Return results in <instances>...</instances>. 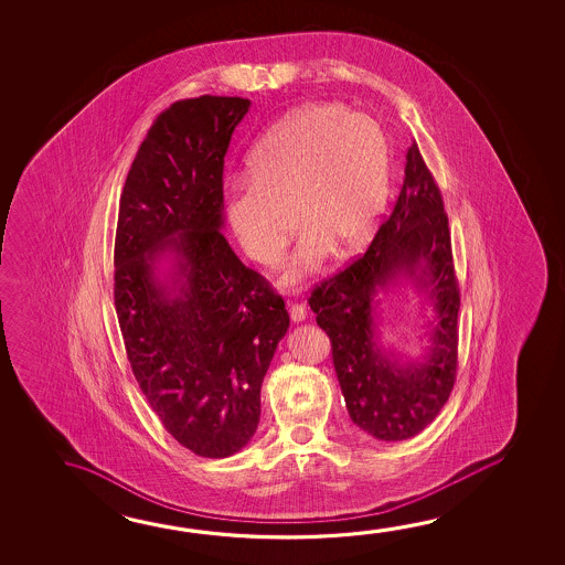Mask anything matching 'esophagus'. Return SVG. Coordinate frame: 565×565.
I'll list each match as a JSON object with an SVG mask.
<instances>
[{
    "mask_svg": "<svg viewBox=\"0 0 565 565\" xmlns=\"http://www.w3.org/2000/svg\"><path fill=\"white\" fill-rule=\"evenodd\" d=\"M307 316V309L303 303H291L289 306V317H291V321L294 323H299V321H303Z\"/></svg>",
    "mask_w": 565,
    "mask_h": 565,
    "instance_id": "1",
    "label": "esophagus"
}]
</instances>
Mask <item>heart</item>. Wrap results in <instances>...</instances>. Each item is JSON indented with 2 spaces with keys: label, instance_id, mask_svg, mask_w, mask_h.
<instances>
[{
  "label": "heart",
  "instance_id": "heart-1",
  "mask_svg": "<svg viewBox=\"0 0 565 565\" xmlns=\"http://www.w3.org/2000/svg\"><path fill=\"white\" fill-rule=\"evenodd\" d=\"M386 179L388 149L375 120L341 105H307L259 140L249 172L228 177L226 218L262 266L281 259L296 216L306 224L284 274L291 284L313 274L333 246L351 254L365 244L385 206Z\"/></svg>",
  "mask_w": 565,
  "mask_h": 565
}]
</instances>
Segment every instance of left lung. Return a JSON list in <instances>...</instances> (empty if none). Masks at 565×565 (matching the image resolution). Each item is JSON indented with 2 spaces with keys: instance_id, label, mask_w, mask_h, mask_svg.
<instances>
[{
  "instance_id": "left-lung-1",
  "label": "left lung",
  "mask_w": 565,
  "mask_h": 565,
  "mask_svg": "<svg viewBox=\"0 0 565 565\" xmlns=\"http://www.w3.org/2000/svg\"><path fill=\"white\" fill-rule=\"evenodd\" d=\"M401 277L436 309L423 364L403 366L375 343V296ZM309 307L331 341L347 411L359 428L379 440H405L435 420L456 381L460 291L443 194L416 142L406 150L391 216L361 258L313 287Z\"/></svg>"
}]
</instances>
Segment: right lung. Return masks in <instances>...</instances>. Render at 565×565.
<instances>
[{
    "label": "right lung",
    "mask_w": 565,
    "mask_h": 565,
    "mask_svg": "<svg viewBox=\"0 0 565 565\" xmlns=\"http://www.w3.org/2000/svg\"><path fill=\"white\" fill-rule=\"evenodd\" d=\"M242 97L177 100L152 122L120 194L115 309L162 426L202 458L248 445L286 303L222 236V174ZM171 254V281L156 269Z\"/></svg>",
    "instance_id": "right-lung-1"
}]
</instances>
